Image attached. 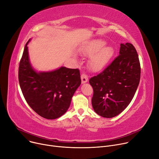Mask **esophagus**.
<instances>
[{"label": "esophagus", "instance_id": "34e87169", "mask_svg": "<svg viewBox=\"0 0 159 159\" xmlns=\"http://www.w3.org/2000/svg\"><path fill=\"white\" fill-rule=\"evenodd\" d=\"M81 83L83 84V83H86L88 82L89 81V78L88 76L84 75V74H82L81 76Z\"/></svg>", "mask_w": 159, "mask_h": 159}]
</instances>
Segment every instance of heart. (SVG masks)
Instances as JSON below:
<instances>
[{"label":"heart","mask_w":159,"mask_h":159,"mask_svg":"<svg viewBox=\"0 0 159 159\" xmlns=\"http://www.w3.org/2000/svg\"><path fill=\"white\" fill-rule=\"evenodd\" d=\"M106 42L102 39H92L80 48V52L90 56L89 67L93 72L104 69L113 58L115 50L110 46H105Z\"/></svg>","instance_id":"1"}]
</instances>
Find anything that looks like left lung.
Segmentation results:
<instances>
[{
	"mask_svg": "<svg viewBox=\"0 0 159 159\" xmlns=\"http://www.w3.org/2000/svg\"><path fill=\"white\" fill-rule=\"evenodd\" d=\"M119 55L102 73L90 79L95 112L110 118L121 113L135 95L141 76L138 53L129 43L120 44Z\"/></svg>",
	"mask_w": 159,
	"mask_h": 159,
	"instance_id": "8db88e82",
	"label": "left lung"
}]
</instances>
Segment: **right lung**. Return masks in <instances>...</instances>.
<instances>
[{
	"label": "right lung",
	"mask_w": 159,
	"mask_h": 159,
	"mask_svg": "<svg viewBox=\"0 0 159 159\" xmlns=\"http://www.w3.org/2000/svg\"><path fill=\"white\" fill-rule=\"evenodd\" d=\"M27 43L20 62L18 79L24 97L41 116L53 120L64 115L81 81L78 69L60 67L51 71L36 70L32 66Z\"/></svg>",
	"instance_id": "1"
}]
</instances>
